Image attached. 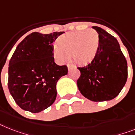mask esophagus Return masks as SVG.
Instances as JSON below:
<instances>
[{
    "instance_id": "obj_1",
    "label": "esophagus",
    "mask_w": 135,
    "mask_h": 135,
    "mask_svg": "<svg viewBox=\"0 0 135 135\" xmlns=\"http://www.w3.org/2000/svg\"><path fill=\"white\" fill-rule=\"evenodd\" d=\"M68 70L70 71L71 70H72L73 68H75V66L74 65H71V64H68Z\"/></svg>"
}]
</instances>
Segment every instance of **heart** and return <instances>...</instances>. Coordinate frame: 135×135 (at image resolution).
I'll list each match as a JSON object with an SVG mask.
<instances>
[{
  "mask_svg": "<svg viewBox=\"0 0 135 135\" xmlns=\"http://www.w3.org/2000/svg\"><path fill=\"white\" fill-rule=\"evenodd\" d=\"M99 46V36L95 30L69 32L61 36L53 48L55 59L63 63L71 55L80 65H86L94 59Z\"/></svg>",
  "mask_w": 135,
  "mask_h": 135,
  "instance_id": "heart-1",
  "label": "heart"
}]
</instances>
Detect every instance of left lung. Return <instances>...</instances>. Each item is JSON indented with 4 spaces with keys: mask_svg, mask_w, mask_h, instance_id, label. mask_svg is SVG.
<instances>
[{
    "mask_svg": "<svg viewBox=\"0 0 135 135\" xmlns=\"http://www.w3.org/2000/svg\"><path fill=\"white\" fill-rule=\"evenodd\" d=\"M92 28L99 36V46L94 59L77 68L81 75L77 86L82 95L92 101L113 99L125 85L128 65L117 40L99 27Z\"/></svg>",
    "mask_w": 135,
    "mask_h": 135,
    "instance_id": "1",
    "label": "left lung"
}]
</instances>
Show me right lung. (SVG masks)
Returning <instances> with one entry per match:
<instances>
[{"label":"right lung","mask_w":135,"mask_h":135,"mask_svg":"<svg viewBox=\"0 0 135 135\" xmlns=\"http://www.w3.org/2000/svg\"><path fill=\"white\" fill-rule=\"evenodd\" d=\"M63 33L32 32L14 51L9 63L8 88L23 110L39 112L55 101L56 83L68 71L67 65H56L53 56V43Z\"/></svg>","instance_id":"right-lung-1"}]
</instances>
